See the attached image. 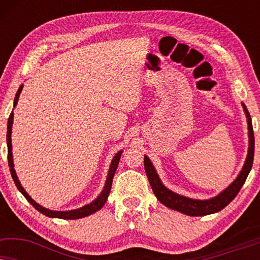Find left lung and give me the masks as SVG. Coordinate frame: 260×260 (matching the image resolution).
Segmentation results:
<instances>
[{
    "instance_id": "obj_1",
    "label": "left lung",
    "mask_w": 260,
    "mask_h": 260,
    "mask_svg": "<svg viewBox=\"0 0 260 260\" xmlns=\"http://www.w3.org/2000/svg\"><path fill=\"white\" fill-rule=\"evenodd\" d=\"M244 106L245 113L247 117V123H248V137H250V145H248V154L246 162H245L244 168L241 170L239 176L237 177V180L231 184V186L222 191L221 194H219L218 197L211 199V200H193V199H188L184 197H181L179 194L173 193L172 190L167 189L163 186L161 180L158 179V175L156 174V170L154 166L151 165L150 159L147 156H144V169L147 173L148 180L150 182V186L152 188V191L156 195V198L162 202L163 205H166L167 207L175 209L181 213H184L187 215L191 216H200V215H207L212 214V213H216L221 211L222 208H225L234 198L237 197V194L239 193V190L243 187V184L246 181L248 173L253 165V156H254V134H253V127H252V120L251 116L248 113L246 106Z\"/></svg>"
}]
</instances>
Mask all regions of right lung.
<instances>
[{"mask_svg":"<svg viewBox=\"0 0 260 260\" xmlns=\"http://www.w3.org/2000/svg\"><path fill=\"white\" fill-rule=\"evenodd\" d=\"M22 87L23 85H21L19 90H17V93L15 95V99H14V106H16L17 104V101H19V97H20V93L21 91H22ZM13 117H14V113L12 112L10 113L9 118H8V126H7V145H8V165L10 167V174H12L13 176V180L14 182H15L17 189H19L21 193L23 194V197L27 199L28 201L30 202L31 205H33V207L35 209H38L39 212L42 213V214H45L46 216H49V218H59V219H80V218H84V216H87L92 214V213L97 212L101 209L104 204L108 200V197L110 194V190H111V186H112V180H113V176H115V173H116V169L117 167H118V163H119V159H120V155H122V151H119L118 154H117L115 157H113L112 162H111V167H110V170H109V175H108V180H106V184L104 187V189L101 193V195L95 199L94 201H92L90 205H86L84 206V207H81L79 209H74V211H69V212H55V211H49V209H46L44 207H41L40 205H38L37 202H35L33 199H31L29 195L26 193V190L23 189V187L21 186L19 179H17L16 176V173H15V169H14V163H13V154H12V138H10V135H12V125H13Z\"/></svg>","mask_w":260,"mask_h":260,"instance_id":"1","label":"right lung"}]
</instances>
